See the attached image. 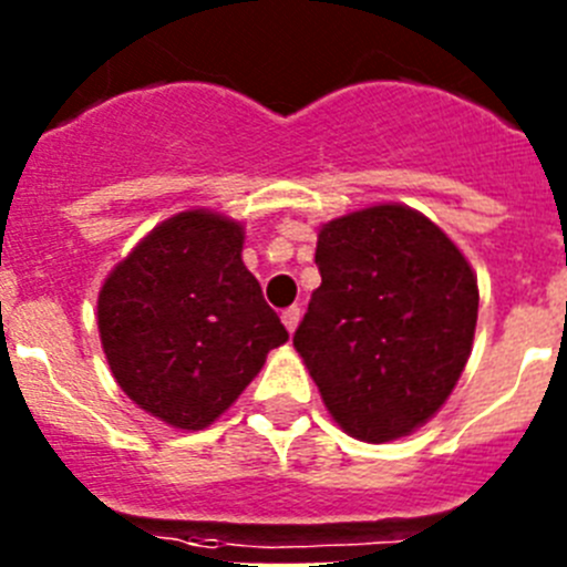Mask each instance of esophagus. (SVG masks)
<instances>
[{
	"instance_id": "34e87169",
	"label": "esophagus",
	"mask_w": 567,
	"mask_h": 567,
	"mask_svg": "<svg viewBox=\"0 0 567 567\" xmlns=\"http://www.w3.org/2000/svg\"><path fill=\"white\" fill-rule=\"evenodd\" d=\"M280 320H284V327H287V332L292 334L295 329H298V323H300V309L298 307L284 309V312H280Z\"/></svg>"
}]
</instances>
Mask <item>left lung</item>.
<instances>
[{
	"mask_svg": "<svg viewBox=\"0 0 567 567\" xmlns=\"http://www.w3.org/2000/svg\"><path fill=\"white\" fill-rule=\"evenodd\" d=\"M320 287L295 332L327 412L363 443L434 417L468 363L477 275L443 229L405 204L340 215L318 233Z\"/></svg>",
	"mask_w": 567,
	"mask_h": 567,
	"instance_id": "left-lung-1",
	"label": "left lung"
}]
</instances>
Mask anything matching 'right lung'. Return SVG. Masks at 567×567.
Returning <instances> with one entry per match:
<instances>
[{"label":"right lung","mask_w":567,"mask_h":567,"mask_svg":"<svg viewBox=\"0 0 567 567\" xmlns=\"http://www.w3.org/2000/svg\"><path fill=\"white\" fill-rule=\"evenodd\" d=\"M240 249L244 224L184 209L150 229L102 284L110 372L138 409L173 429L215 423L289 340Z\"/></svg>","instance_id":"obj_1"}]
</instances>
